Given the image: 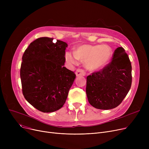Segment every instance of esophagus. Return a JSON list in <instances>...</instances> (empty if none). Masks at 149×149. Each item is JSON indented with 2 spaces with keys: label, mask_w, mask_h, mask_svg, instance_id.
Returning a JSON list of instances; mask_svg holds the SVG:
<instances>
[{
  "label": "esophagus",
  "mask_w": 149,
  "mask_h": 149,
  "mask_svg": "<svg viewBox=\"0 0 149 149\" xmlns=\"http://www.w3.org/2000/svg\"><path fill=\"white\" fill-rule=\"evenodd\" d=\"M75 74L77 77H79V76H84L86 74L83 69H79L75 71Z\"/></svg>",
  "instance_id": "34e87169"
}]
</instances>
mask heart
<instances>
[{
    "instance_id": "b5f03b06",
    "label": "heart",
    "mask_w": 149,
    "mask_h": 149,
    "mask_svg": "<svg viewBox=\"0 0 149 149\" xmlns=\"http://www.w3.org/2000/svg\"><path fill=\"white\" fill-rule=\"evenodd\" d=\"M112 55V49L107 45L83 44L77 46L74 52L66 51L65 58L69 64L77 65L80 59L88 69L99 70L108 63Z\"/></svg>"
}]
</instances>
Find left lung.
Here are the masks:
<instances>
[{"label": "left lung", "mask_w": 149, "mask_h": 149, "mask_svg": "<svg viewBox=\"0 0 149 149\" xmlns=\"http://www.w3.org/2000/svg\"><path fill=\"white\" fill-rule=\"evenodd\" d=\"M112 60L100 71L87 77L88 101L98 109L108 110L120 105L131 87V63L124 48H117Z\"/></svg>", "instance_id": "1"}]
</instances>
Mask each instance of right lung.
Masks as SVG:
<instances>
[{"mask_svg":"<svg viewBox=\"0 0 149 149\" xmlns=\"http://www.w3.org/2000/svg\"><path fill=\"white\" fill-rule=\"evenodd\" d=\"M40 37L31 43L22 57L20 79L23 96L37 110L53 112L63 107L75 79L65 65L68 44Z\"/></svg>","mask_w":149,"mask_h":149,"instance_id":"add662e5","label":"right lung"}]
</instances>
